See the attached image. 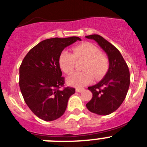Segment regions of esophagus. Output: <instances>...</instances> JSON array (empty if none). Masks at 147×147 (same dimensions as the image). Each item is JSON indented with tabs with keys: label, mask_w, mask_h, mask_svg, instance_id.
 <instances>
[{
	"label": "esophagus",
	"mask_w": 147,
	"mask_h": 147,
	"mask_svg": "<svg viewBox=\"0 0 147 147\" xmlns=\"http://www.w3.org/2000/svg\"><path fill=\"white\" fill-rule=\"evenodd\" d=\"M76 90L77 92H79V93H81V92H82L84 90V89H82V88H76Z\"/></svg>",
	"instance_id": "obj_1"
}]
</instances>
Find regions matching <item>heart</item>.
Returning <instances> with one entry per match:
<instances>
[{
	"label": "heart",
	"mask_w": 147,
	"mask_h": 147,
	"mask_svg": "<svg viewBox=\"0 0 147 147\" xmlns=\"http://www.w3.org/2000/svg\"><path fill=\"white\" fill-rule=\"evenodd\" d=\"M84 60L82 71L74 73L67 78L71 86L82 88L91 83L93 78L99 80L107 72L109 62L107 57L101 54L99 49L91 42H83L73 49V53L64 51L59 55V65L66 74H71L74 70L76 61Z\"/></svg>",
	"instance_id": "obj_1"
}]
</instances>
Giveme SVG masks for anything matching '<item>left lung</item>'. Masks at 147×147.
I'll list each match as a JSON object with an SVG mask.
<instances>
[{"mask_svg":"<svg viewBox=\"0 0 147 147\" xmlns=\"http://www.w3.org/2000/svg\"><path fill=\"white\" fill-rule=\"evenodd\" d=\"M85 37L98 42L107 53L110 63L105 77L95 85L88 87L93 97L86 107L93 113L109 115L120 107L127 96L130 82L129 68L120 51L102 36L92 34Z\"/></svg>","mask_w":147,"mask_h":147,"instance_id":"left-lung-1","label":"left lung"}]
</instances>
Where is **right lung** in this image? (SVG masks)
Listing matches in <instances>:
<instances>
[{
    "label": "right lung",
    "mask_w": 147,
    "mask_h": 147,
    "mask_svg": "<svg viewBox=\"0 0 147 147\" xmlns=\"http://www.w3.org/2000/svg\"><path fill=\"white\" fill-rule=\"evenodd\" d=\"M81 40L78 37L51 38L39 42L26 55L20 66L19 85L24 101L40 119H59L67 107L75 88H65V78L59 65L62 51ZM63 87V89L59 88Z\"/></svg>",
    "instance_id": "add662e5"
}]
</instances>
